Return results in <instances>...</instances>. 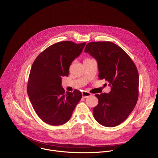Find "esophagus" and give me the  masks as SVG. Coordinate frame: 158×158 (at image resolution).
Returning <instances> with one entry per match:
<instances>
[{
  "instance_id": "34e87169",
  "label": "esophagus",
  "mask_w": 158,
  "mask_h": 158,
  "mask_svg": "<svg viewBox=\"0 0 158 158\" xmlns=\"http://www.w3.org/2000/svg\"><path fill=\"white\" fill-rule=\"evenodd\" d=\"M91 95V94L88 91H83L82 92V96L83 98H86L88 97H89Z\"/></svg>"
}]
</instances>
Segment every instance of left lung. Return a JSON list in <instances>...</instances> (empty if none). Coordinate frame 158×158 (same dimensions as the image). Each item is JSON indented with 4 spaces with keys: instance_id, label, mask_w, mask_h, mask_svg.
Listing matches in <instances>:
<instances>
[{
    "instance_id": "8db88e82",
    "label": "left lung",
    "mask_w": 158,
    "mask_h": 158,
    "mask_svg": "<svg viewBox=\"0 0 158 158\" xmlns=\"http://www.w3.org/2000/svg\"><path fill=\"white\" fill-rule=\"evenodd\" d=\"M85 52L97 60L99 78L105 79L111 87L110 93L95 95L99 102L93 109L94 118L104 127H115L129 116L137 102L136 67L120 47L111 42L89 43Z\"/></svg>"
}]
</instances>
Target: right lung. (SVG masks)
Here are the masks:
<instances>
[{
	"label": "right lung",
	"instance_id": "right-lung-1",
	"mask_svg": "<svg viewBox=\"0 0 158 158\" xmlns=\"http://www.w3.org/2000/svg\"><path fill=\"white\" fill-rule=\"evenodd\" d=\"M86 43H55L39 54L33 64L27 93L38 117L49 125H60L68 122L82 98L77 89L65 93L61 83L62 77L69 75L72 62L80 55Z\"/></svg>",
	"mask_w": 158,
	"mask_h": 158
}]
</instances>
